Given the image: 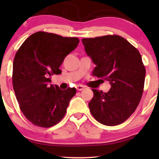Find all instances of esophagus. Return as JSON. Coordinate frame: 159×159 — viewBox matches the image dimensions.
<instances>
[{"label": "esophagus", "instance_id": "1", "mask_svg": "<svg viewBox=\"0 0 159 159\" xmlns=\"http://www.w3.org/2000/svg\"><path fill=\"white\" fill-rule=\"evenodd\" d=\"M75 88L78 91H81V90H83L84 88V86H82V85H77L75 87Z\"/></svg>", "mask_w": 159, "mask_h": 159}]
</instances>
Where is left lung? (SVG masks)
Segmentation results:
<instances>
[{
	"mask_svg": "<svg viewBox=\"0 0 159 159\" xmlns=\"http://www.w3.org/2000/svg\"><path fill=\"white\" fill-rule=\"evenodd\" d=\"M85 52L96 66L93 75L109 81L108 92L92 89L90 111L98 123L120 125L139 105L143 92L146 69L141 55L130 43L118 35L82 39Z\"/></svg>",
	"mask_w": 159,
	"mask_h": 159,
	"instance_id": "obj_1",
	"label": "left lung"
}]
</instances>
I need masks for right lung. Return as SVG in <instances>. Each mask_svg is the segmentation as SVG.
Here are the masks:
<instances>
[{
	"mask_svg": "<svg viewBox=\"0 0 159 159\" xmlns=\"http://www.w3.org/2000/svg\"><path fill=\"white\" fill-rule=\"evenodd\" d=\"M79 39L39 31L25 40L16 52L12 86L19 107L34 125L48 128L63 119L75 88L62 90L50 84V77L61 73L60 66Z\"/></svg>",
	"mask_w": 159,
	"mask_h": 159,
	"instance_id": "obj_1",
	"label": "right lung"
}]
</instances>
